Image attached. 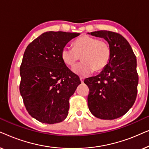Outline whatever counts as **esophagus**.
<instances>
[{"label": "esophagus", "instance_id": "obj_1", "mask_svg": "<svg viewBox=\"0 0 149 149\" xmlns=\"http://www.w3.org/2000/svg\"><path fill=\"white\" fill-rule=\"evenodd\" d=\"M80 80H81V82L83 83V81H84V79H83V77H80Z\"/></svg>", "mask_w": 149, "mask_h": 149}]
</instances>
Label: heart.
<instances>
[{"mask_svg": "<svg viewBox=\"0 0 149 149\" xmlns=\"http://www.w3.org/2000/svg\"><path fill=\"white\" fill-rule=\"evenodd\" d=\"M111 47L105 40L88 35H83L74 40V48L65 46L61 52V58L68 66H74L81 58L82 62L73 68L75 74L87 76L94 70H103L111 60Z\"/></svg>", "mask_w": 149, "mask_h": 149, "instance_id": "b5f03b06", "label": "heart"}]
</instances>
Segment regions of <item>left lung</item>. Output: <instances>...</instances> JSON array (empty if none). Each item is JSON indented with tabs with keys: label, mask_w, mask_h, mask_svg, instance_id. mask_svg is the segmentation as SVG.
Masks as SVG:
<instances>
[{
	"label": "left lung",
	"mask_w": 149,
	"mask_h": 149,
	"mask_svg": "<svg viewBox=\"0 0 149 149\" xmlns=\"http://www.w3.org/2000/svg\"><path fill=\"white\" fill-rule=\"evenodd\" d=\"M88 34L104 38L112 52L109 64L100 74L84 81L89 89V109L99 119H117L131 109L137 96L136 57L127 40L119 33L100 30Z\"/></svg>",
	"instance_id": "1"
}]
</instances>
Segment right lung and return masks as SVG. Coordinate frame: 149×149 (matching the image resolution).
I'll return each instance as SVG.
<instances>
[{
	"instance_id": "1",
	"label": "right lung",
	"mask_w": 149,
	"mask_h": 149,
	"mask_svg": "<svg viewBox=\"0 0 149 149\" xmlns=\"http://www.w3.org/2000/svg\"><path fill=\"white\" fill-rule=\"evenodd\" d=\"M79 34L47 32L26 49L19 69V91L28 113L38 121L60 123L68 115L69 99L81 81L63 62L61 52Z\"/></svg>"
}]
</instances>
